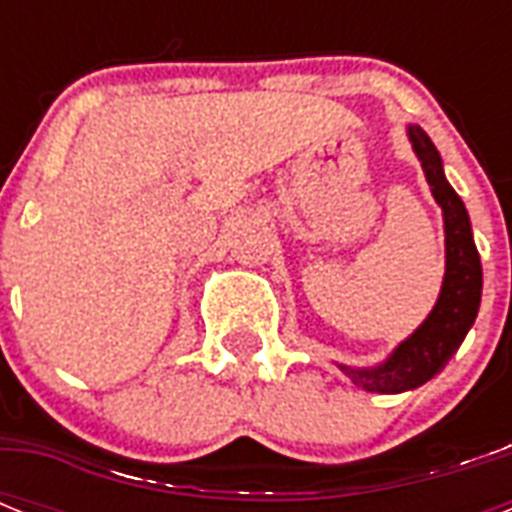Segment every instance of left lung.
<instances>
[{
    "instance_id": "8db88e82",
    "label": "left lung",
    "mask_w": 512,
    "mask_h": 512,
    "mask_svg": "<svg viewBox=\"0 0 512 512\" xmlns=\"http://www.w3.org/2000/svg\"><path fill=\"white\" fill-rule=\"evenodd\" d=\"M406 132L412 140L414 154L420 159L422 172L428 177L433 199L444 212L446 273L441 295L433 311L428 313V319L422 321L382 364L369 366V369L340 364L353 385L369 393H404L436 377L473 327L478 305H481V287H484L481 257H478L473 231H470L468 209L446 180L441 154L422 127L412 124Z\"/></svg>"
}]
</instances>
